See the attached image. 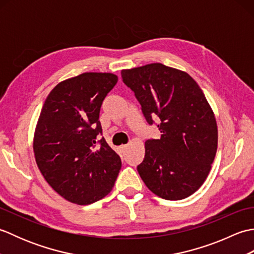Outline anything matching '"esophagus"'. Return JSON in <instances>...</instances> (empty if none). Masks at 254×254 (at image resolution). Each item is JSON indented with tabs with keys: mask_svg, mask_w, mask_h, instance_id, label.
Wrapping results in <instances>:
<instances>
[{
	"mask_svg": "<svg viewBox=\"0 0 254 254\" xmlns=\"http://www.w3.org/2000/svg\"><path fill=\"white\" fill-rule=\"evenodd\" d=\"M121 152L122 153H126V150L127 149V145H121Z\"/></svg>",
	"mask_w": 254,
	"mask_h": 254,
	"instance_id": "obj_1",
	"label": "esophagus"
}]
</instances>
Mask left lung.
Returning <instances> with one entry per match:
<instances>
[{
    "label": "left lung",
    "instance_id": "8db88e82",
    "mask_svg": "<svg viewBox=\"0 0 254 254\" xmlns=\"http://www.w3.org/2000/svg\"><path fill=\"white\" fill-rule=\"evenodd\" d=\"M148 124L158 121L160 138L145 142L137 171L161 198L178 201L206 180L217 150V123L202 89L188 73L161 63L121 71Z\"/></svg>",
    "mask_w": 254,
    "mask_h": 254
}]
</instances>
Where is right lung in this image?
<instances>
[{"label": "right lung", "mask_w": 254, "mask_h": 254, "mask_svg": "<svg viewBox=\"0 0 254 254\" xmlns=\"http://www.w3.org/2000/svg\"><path fill=\"white\" fill-rule=\"evenodd\" d=\"M117 82L112 73H83L59 83L42 107L34 135L36 163L68 202L95 203L115 186L121 159L104 137L99 139V112Z\"/></svg>", "instance_id": "obj_1"}]
</instances>
